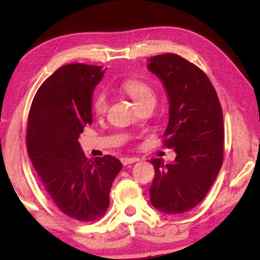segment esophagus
<instances>
[{"mask_svg": "<svg viewBox=\"0 0 260 260\" xmlns=\"http://www.w3.org/2000/svg\"><path fill=\"white\" fill-rule=\"evenodd\" d=\"M139 161L138 157H124L121 158V162L122 165H128V164H133V162Z\"/></svg>", "mask_w": 260, "mask_h": 260, "instance_id": "obj_1", "label": "esophagus"}]
</instances>
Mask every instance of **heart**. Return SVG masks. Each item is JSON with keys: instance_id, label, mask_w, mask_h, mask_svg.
<instances>
[{"instance_id": "b5f03b06", "label": "heart", "mask_w": 260, "mask_h": 260, "mask_svg": "<svg viewBox=\"0 0 260 260\" xmlns=\"http://www.w3.org/2000/svg\"><path fill=\"white\" fill-rule=\"evenodd\" d=\"M120 88L134 102L139 105V108L147 104H155L156 94L151 85L148 82L139 80V79H126L120 83ZM109 100L108 96L103 91H101L95 96L93 101V110L96 114H104L108 111Z\"/></svg>"}]
</instances>
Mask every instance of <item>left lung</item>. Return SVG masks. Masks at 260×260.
I'll list each match as a JSON object with an SVG mask.
<instances>
[{
	"instance_id": "8db88e82",
	"label": "left lung",
	"mask_w": 260,
	"mask_h": 260,
	"mask_svg": "<svg viewBox=\"0 0 260 260\" xmlns=\"http://www.w3.org/2000/svg\"><path fill=\"white\" fill-rule=\"evenodd\" d=\"M148 69L160 79L170 101V120L164 147L174 149L172 164L150 160L155 178L150 201L167 214L195 208L212 187L223 161V117L209 77L177 54L150 57Z\"/></svg>"
}]
</instances>
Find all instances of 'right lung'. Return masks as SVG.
<instances>
[{
    "label": "right lung",
    "mask_w": 260,
    "mask_h": 260,
    "mask_svg": "<svg viewBox=\"0 0 260 260\" xmlns=\"http://www.w3.org/2000/svg\"><path fill=\"white\" fill-rule=\"evenodd\" d=\"M103 67L59 68L43 81L30 105L26 146L42 187L65 215L90 222L105 214L109 192L122 164L105 155L88 159L79 135L91 124V95Z\"/></svg>",
    "instance_id": "right-lung-1"
}]
</instances>
